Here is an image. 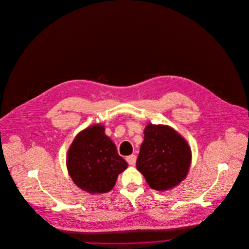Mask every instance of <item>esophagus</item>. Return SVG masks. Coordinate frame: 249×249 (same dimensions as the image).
<instances>
[{
	"mask_svg": "<svg viewBox=\"0 0 249 249\" xmlns=\"http://www.w3.org/2000/svg\"><path fill=\"white\" fill-rule=\"evenodd\" d=\"M125 160H126V162L129 165H132V166H134V165L136 164V161H137V157H136V155H129V156H127L125 158Z\"/></svg>",
	"mask_w": 249,
	"mask_h": 249,
	"instance_id": "34e87169",
	"label": "esophagus"
}]
</instances>
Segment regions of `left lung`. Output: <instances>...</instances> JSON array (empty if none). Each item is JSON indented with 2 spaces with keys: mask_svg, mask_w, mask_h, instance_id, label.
Listing matches in <instances>:
<instances>
[{
  "mask_svg": "<svg viewBox=\"0 0 249 249\" xmlns=\"http://www.w3.org/2000/svg\"><path fill=\"white\" fill-rule=\"evenodd\" d=\"M136 166L148 184L163 192L179 184L188 173L192 151L186 141L168 125L148 124Z\"/></svg>",
  "mask_w": 249,
  "mask_h": 249,
  "instance_id": "1",
  "label": "left lung"
}]
</instances>
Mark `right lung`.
Wrapping results in <instances>:
<instances>
[{"label":"right lung","instance_id":"right-lung-1","mask_svg":"<svg viewBox=\"0 0 249 249\" xmlns=\"http://www.w3.org/2000/svg\"><path fill=\"white\" fill-rule=\"evenodd\" d=\"M67 167L77 186L96 195L111 191L127 163L105 135L104 126L95 124L76 136L68 151Z\"/></svg>","mask_w":249,"mask_h":249}]
</instances>
